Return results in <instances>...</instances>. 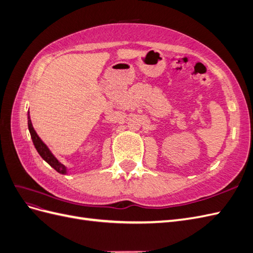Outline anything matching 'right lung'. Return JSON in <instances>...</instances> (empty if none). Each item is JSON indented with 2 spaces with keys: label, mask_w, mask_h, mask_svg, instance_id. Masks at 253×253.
<instances>
[{
  "label": "right lung",
  "mask_w": 253,
  "mask_h": 253,
  "mask_svg": "<svg viewBox=\"0 0 253 253\" xmlns=\"http://www.w3.org/2000/svg\"><path fill=\"white\" fill-rule=\"evenodd\" d=\"M27 117H28L29 133H30V136H32L33 142L35 144V148L37 149L38 153H39L40 156L45 160V162H46L50 167H52L57 172H59L61 174H65L66 173V168L62 164L58 162V159L51 154V152L48 150V148L46 147V144H45L40 139V137L38 136V134L36 133V131L34 129V126L32 125V120H30V117H29V112H28Z\"/></svg>",
  "instance_id": "1"
}]
</instances>
